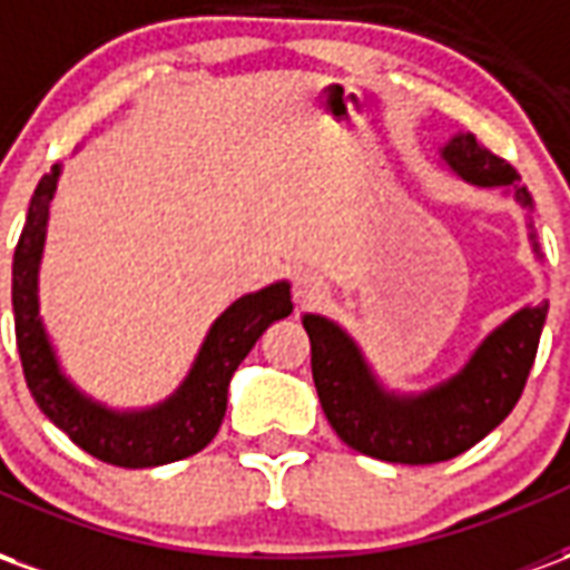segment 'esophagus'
I'll list each match as a JSON object with an SVG mask.
<instances>
[{
	"label": "esophagus",
	"instance_id": "obj_1",
	"mask_svg": "<svg viewBox=\"0 0 570 570\" xmlns=\"http://www.w3.org/2000/svg\"><path fill=\"white\" fill-rule=\"evenodd\" d=\"M323 296V284L314 277V274L302 272L296 274V284H293V298H296V305H311V302H317Z\"/></svg>",
	"mask_w": 570,
	"mask_h": 570
}]
</instances>
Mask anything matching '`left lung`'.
<instances>
[{
  "label": "left lung",
  "mask_w": 570,
  "mask_h": 570,
  "mask_svg": "<svg viewBox=\"0 0 570 570\" xmlns=\"http://www.w3.org/2000/svg\"><path fill=\"white\" fill-rule=\"evenodd\" d=\"M440 161L458 179L476 188L513 195L528 210V240L540 259L531 223V195L513 164L479 146L473 134L458 130L440 149ZM547 302L522 305L498 323L464 366L428 391H396L375 375L354 335L323 314H305L311 338V372L326 421L351 449L391 464H440L466 452L498 428L522 396L547 323Z\"/></svg>",
  "instance_id": "8db88e82"
}]
</instances>
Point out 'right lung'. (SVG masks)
Returning <instances> with one entry per match:
<instances>
[{
    "mask_svg": "<svg viewBox=\"0 0 570 570\" xmlns=\"http://www.w3.org/2000/svg\"><path fill=\"white\" fill-rule=\"evenodd\" d=\"M60 174L63 164H55L51 174H45L32 191L27 225L20 232L11 265L14 333L27 387L45 419L106 464L140 470L183 461L216 436L228 406V384L240 360L247 357L274 321L289 317V281H274L232 302L210 323L186 379L174 394L142 409L106 406L69 379L39 314V268Z\"/></svg>",
    "mask_w": 570,
    "mask_h": 570,
    "instance_id": "right-lung-1",
    "label": "right lung"
}]
</instances>
